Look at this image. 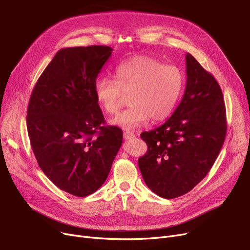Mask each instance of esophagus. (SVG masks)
Returning <instances> with one entry per match:
<instances>
[{
	"label": "esophagus",
	"instance_id": "1",
	"mask_svg": "<svg viewBox=\"0 0 250 250\" xmlns=\"http://www.w3.org/2000/svg\"><path fill=\"white\" fill-rule=\"evenodd\" d=\"M124 138L125 140H129V139H134L135 138V134L132 132H124Z\"/></svg>",
	"mask_w": 250,
	"mask_h": 250
}]
</instances>
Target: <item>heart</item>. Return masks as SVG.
<instances>
[{
	"label": "heart",
	"instance_id": "obj_1",
	"mask_svg": "<svg viewBox=\"0 0 250 250\" xmlns=\"http://www.w3.org/2000/svg\"><path fill=\"white\" fill-rule=\"evenodd\" d=\"M113 80L100 77L94 83L97 103L108 114L121 108L123 93L131 105L111 119V124L134 129L167 119L175 109L184 88V74L176 65L162 64L149 56H136L118 64Z\"/></svg>",
	"mask_w": 250,
	"mask_h": 250
}]
</instances>
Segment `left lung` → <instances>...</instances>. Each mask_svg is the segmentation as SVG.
<instances>
[{
	"instance_id": "8db88e82",
	"label": "left lung",
	"mask_w": 250,
	"mask_h": 250,
	"mask_svg": "<svg viewBox=\"0 0 250 250\" xmlns=\"http://www.w3.org/2000/svg\"><path fill=\"white\" fill-rule=\"evenodd\" d=\"M187 83L175 112L157 128L140 135L147 146L138 160L148 188L172 199L191 191L208 175L227 133L221 86L191 54L186 55Z\"/></svg>"
}]
</instances>
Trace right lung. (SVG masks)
I'll list each match as a JSON object with an SVG mask.
<instances>
[{"label":"right lung","mask_w":250,"mask_h":250,"mask_svg":"<svg viewBox=\"0 0 250 250\" xmlns=\"http://www.w3.org/2000/svg\"><path fill=\"white\" fill-rule=\"evenodd\" d=\"M113 49L64 48L31 92L26 125L39 167L55 185L84 197L106 181L123 144V131L105 125L94 83Z\"/></svg>","instance_id":"add662e5"}]
</instances>
